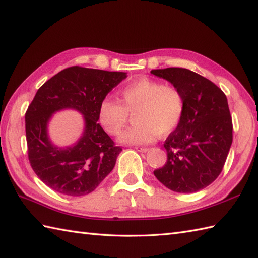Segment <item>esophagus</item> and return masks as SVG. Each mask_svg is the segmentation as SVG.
I'll use <instances>...</instances> for the list:
<instances>
[{
	"label": "esophagus",
	"instance_id": "esophagus-1",
	"mask_svg": "<svg viewBox=\"0 0 258 258\" xmlns=\"http://www.w3.org/2000/svg\"><path fill=\"white\" fill-rule=\"evenodd\" d=\"M135 149L137 152H141V153H146L148 151L147 147H141V146H136Z\"/></svg>",
	"mask_w": 258,
	"mask_h": 258
}]
</instances>
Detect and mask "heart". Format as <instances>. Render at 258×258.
I'll return each instance as SVG.
<instances>
[{
    "instance_id": "1",
    "label": "heart",
    "mask_w": 258,
    "mask_h": 258,
    "mask_svg": "<svg viewBox=\"0 0 258 258\" xmlns=\"http://www.w3.org/2000/svg\"><path fill=\"white\" fill-rule=\"evenodd\" d=\"M118 100L105 98L100 102L98 119L111 135H118L133 114L135 125L125 130L118 141L127 145H145L167 136L179 125L184 109L181 92L175 87L141 78L125 86Z\"/></svg>"
}]
</instances>
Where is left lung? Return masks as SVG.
I'll use <instances>...</instances> for the list:
<instances>
[{
    "mask_svg": "<svg viewBox=\"0 0 258 258\" xmlns=\"http://www.w3.org/2000/svg\"><path fill=\"white\" fill-rule=\"evenodd\" d=\"M151 74L170 82L184 102L181 121L164 144L166 164L154 175L175 192H197L219 177L230 152L233 125L227 99L213 82L189 69Z\"/></svg>",
    "mask_w": 258,
    "mask_h": 258,
    "instance_id": "left-lung-1",
    "label": "left lung"
}]
</instances>
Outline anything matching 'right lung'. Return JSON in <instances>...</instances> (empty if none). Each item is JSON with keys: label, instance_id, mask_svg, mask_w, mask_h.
<instances>
[{"label": "right lung", "instance_id": "add662e5", "mask_svg": "<svg viewBox=\"0 0 258 258\" xmlns=\"http://www.w3.org/2000/svg\"><path fill=\"white\" fill-rule=\"evenodd\" d=\"M126 73L82 68L61 70L41 86L25 114L28 159L50 189L69 197L86 196L113 170L122 148L98 123L100 102L126 78ZM75 109L85 127L74 146H55L47 124L56 111Z\"/></svg>", "mask_w": 258, "mask_h": 258}]
</instances>
